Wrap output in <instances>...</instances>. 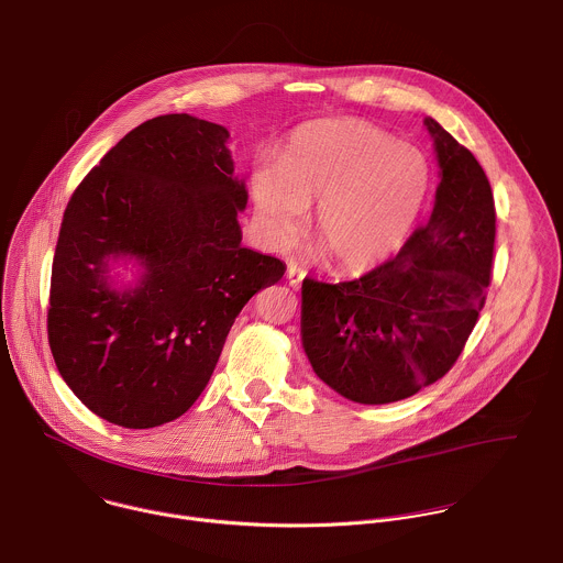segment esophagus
<instances>
[{"label": "esophagus", "instance_id": "34e87169", "mask_svg": "<svg viewBox=\"0 0 563 563\" xmlns=\"http://www.w3.org/2000/svg\"><path fill=\"white\" fill-rule=\"evenodd\" d=\"M305 276H307V269H302L300 265H289V267H287V280H289V285H291L294 289H298V287L302 285Z\"/></svg>", "mask_w": 563, "mask_h": 563}]
</instances>
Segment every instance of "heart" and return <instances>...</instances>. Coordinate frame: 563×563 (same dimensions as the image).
Masks as SVG:
<instances>
[{
    "mask_svg": "<svg viewBox=\"0 0 563 563\" xmlns=\"http://www.w3.org/2000/svg\"><path fill=\"white\" fill-rule=\"evenodd\" d=\"M250 188L272 245H291L318 201L316 232L329 258L366 272L408 241L430 190V166L419 148L364 120H316L291 133L280 164L254 168Z\"/></svg>",
    "mask_w": 563,
    "mask_h": 563,
    "instance_id": "heart-1",
    "label": "heart"
}]
</instances>
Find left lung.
<instances>
[{"instance_id": "8db88e82", "label": "left lung", "mask_w": 563, "mask_h": 563, "mask_svg": "<svg viewBox=\"0 0 563 563\" xmlns=\"http://www.w3.org/2000/svg\"><path fill=\"white\" fill-rule=\"evenodd\" d=\"M441 184L426 225L401 252L346 283H302V346L342 397L382 406L439 382L461 357L487 300L496 245L492 184L437 120Z\"/></svg>"}]
</instances>
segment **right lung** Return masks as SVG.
Wrapping results in <instances>:
<instances>
[{
    "label": "right lung",
    "mask_w": 563,
    "mask_h": 563,
    "mask_svg": "<svg viewBox=\"0 0 563 563\" xmlns=\"http://www.w3.org/2000/svg\"><path fill=\"white\" fill-rule=\"evenodd\" d=\"M225 126L188 113L129 131L74 190L52 261L47 342L71 393L100 419L146 430L203 393L225 338L285 265L241 245L247 203ZM143 276L115 290L108 261Z\"/></svg>",
    "instance_id": "1"
}]
</instances>
